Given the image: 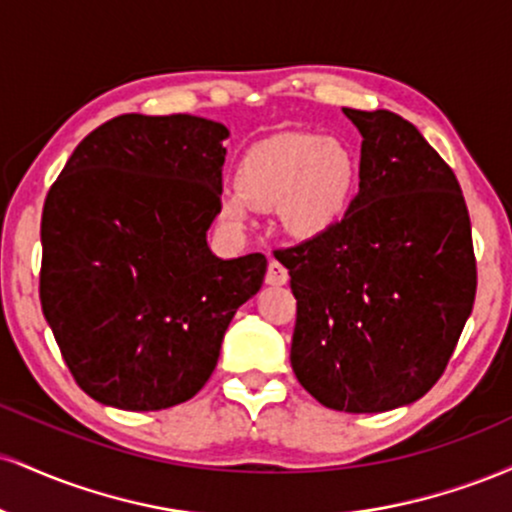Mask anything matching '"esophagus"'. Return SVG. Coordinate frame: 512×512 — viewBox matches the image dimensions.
<instances>
[{"label": "esophagus", "instance_id": "obj_1", "mask_svg": "<svg viewBox=\"0 0 512 512\" xmlns=\"http://www.w3.org/2000/svg\"><path fill=\"white\" fill-rule=\"evenodd\" d=\"M264 281H267L269 286H284L286 281H289V269H286L281 262L272 260L267 267V276H264Z\"/></svg>", "mask_w": 512, "mask_h": 512}]
</instances>
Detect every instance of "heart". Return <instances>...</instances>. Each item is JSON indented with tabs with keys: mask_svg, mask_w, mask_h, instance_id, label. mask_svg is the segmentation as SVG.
<instances>
[{
	"mask_svg": "<svg viewBox=\"0 0 512 512\" xmlns=\"http://www.w3.org/2000/svg\"><path fill=\"white\" fill-rule=\"evenodd\" d=\"M356 187V161L337 139L276 134L245 151L236 166V190L219 199V216L243 228L250 204L281 211L296 238H315L342 221Z\"/></svg>",
	"mask_w": 512,
	"mask_h": 512,
	"instance_id": "1",
	"label": "heart"
}]
</instances>
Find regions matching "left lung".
<instances>
[{
  "mask_svg": "<svg viewBox=\"0 0 512 512\" xmlns=\"http://www.w3.org/2000/svg\"><path fill=\"white\" fill-rule=\"evenodd\" d=\"M344 115L361 132L358 195L330 231L274 250L296 296L291 368L317 402L378 414L424 397L477 296L460 182L411 122Z\"/></svg>",
  "mask_w": 512,
  "mask_h": 512,
  "instance_id": "8db88e82",
  "label": "left lung"
}]
</instances>
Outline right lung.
Listing matches in <instances>:
<instances>
[{
    "mask_svg": "<svg viewBox=\"0 0 512 512\" xmlns=\"http://www.w3.org/2000/svg\"><path fill=\"white\" fill-rule=\"evenodd\" d=\"M221 122L120 115L74 149L45 197L40 305L76 385L96 402L158 411L214 373L267 257L221 260Z\"/></svg>",
    "mask_w": 512,
    "mask_h": 512,
    "instance_id": "1",
    "label": "right lung"
}]
</instances>
